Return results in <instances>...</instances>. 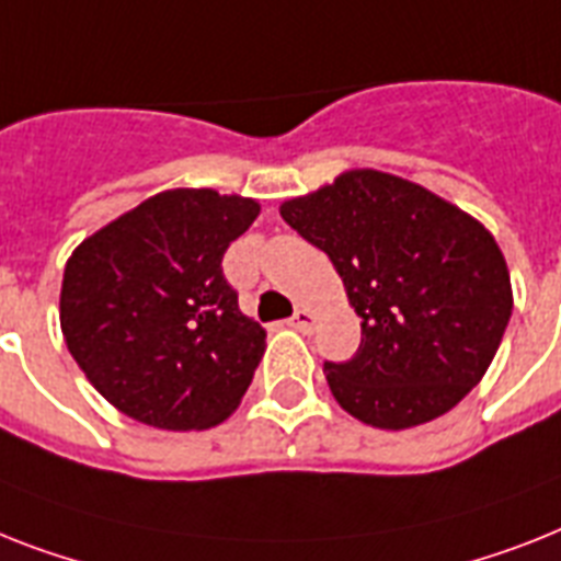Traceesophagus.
<instances>
[{
  "mask_svg": "<svg viewBox=\"0 0 561 561\" xmlns=\"http://www.w3.org/2000/svg\"><path fill=\"white\" fill-rule=\"evenodd\" d=\"M289 327H295L298 332H312L314 330V314L309 309H298V312L291 314Z\"/></svg>",
  "mask_w": 561,
  "mask_h": 561,
  "instance_id": "34e87169",
  "label": "esophagus"
}]
</instances>
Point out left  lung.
<instances>
[{
  "mask_svg": "<svg viewBox=\"0 0 561 561\" xmlns=\"http://www.w3.org/2000/svg\"><path fill=\"white\" fill-rule=\"evenodd\" d=\"M330 254L360 318V346L323 364L353 419L410 430L450 413L484 378L513 312L507 261L473 215L413 180L350 169L280 203Z\"/></svg>",
  "mask_w": 561,
  "mask_h": 561,
  "instance_id": "left-lung-1",
  "label": "left lung"
}]
</instances>
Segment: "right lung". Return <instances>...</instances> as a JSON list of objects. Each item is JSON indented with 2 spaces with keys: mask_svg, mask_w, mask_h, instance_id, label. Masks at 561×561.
<instances>
[{
  "mask_svg": "<svg viewBox=\"0 0 561 561\" xmlns=\"http://www.w3.org/2000/svg\"><path fill=\"white\" fill-rule=\"evenodd\" d=\"M261 203L169 188L88 234L65 263L59 327L94 390L157 430H208L238 410L266 330L240 312L224 261Z\"/></svg>",
  "mask_w": 561,
  "mask_h": 561,
  "instance_id": "add662e5",
  "label": "right lung"
}]
</instances>
